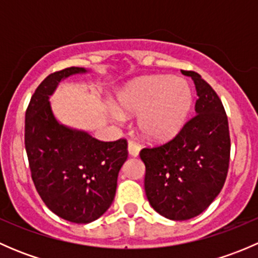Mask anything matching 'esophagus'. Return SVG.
Masks as SVG:
<instances>
[{"label":"esophagus","instance_id":"1","mask_svg":"<svg viewBox=\"0 0 258 258\" xmlns=\"http://www.w3.org/2000/svg\"><path fill=\"white\" fill-rule=\"evenodd\" d=\"M128 153L131 156H139L140 153V145L135 141H128Z\"/></svg>","mask_w":258,"mask_h":258}]
</instances>
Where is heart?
I'll use <instances>...</instances> for the list:
<instances>
[{
	"label": "heart",
	"instance_id": "b5f03b06",
	"mask_svg": "<svg viewBox=\"0 0 258 258\" xmlns=\"http://www.w3.org/2000/svg\"><path fill=\"white\" fill-rule=\"evenodd\" d=\"M119 110L141 113L139 130L150 141H166L181 130L189 106L191 90L186 81L167 76L139 80L118 93ZM117 108L112 113L116 119L123 118Z\"/></svg>",
	"mask_w": 258,
	"mask_h": 258
}]
</instances>
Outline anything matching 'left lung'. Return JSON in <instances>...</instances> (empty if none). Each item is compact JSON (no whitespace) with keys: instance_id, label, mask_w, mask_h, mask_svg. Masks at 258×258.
Returning <instances> with one entry per match:
<instances>
[{"instance_id":"1","label":"left lung","mask_w":258,"mask_h":258,"mask_svg":"<svg viewBox=\"0 0 258 258\" xmlns=\"http://www.w3.org/2000/svg\"><path fill=\"white\" fill-rule=\"evenodd\" d=\"M197 92L195 114L166 144L145 147V191L156 212L184 221L204 212L225 184L231 140L222 101L197 72L183 71Z\"/></svg>"}]
</instances>
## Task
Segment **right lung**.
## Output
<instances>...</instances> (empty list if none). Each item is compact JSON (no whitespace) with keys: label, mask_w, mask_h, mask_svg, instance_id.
<instances>
[{"label":"right lung","mask_w":258,"mask_h":258,"mask_svg":"<svg viewBox=\"0 0 258 258\" xmlns=\"http://www.w3.org/2000/svg\"><path fill=\"white\" fill-rule=\"evenodd\" d=\"M82 67L48 75L36 88L26 110L25 147L31 177L46 206L75 223L97 220L112 204L119 168L128 156L127 141H100L59 124L48 97L58 82Z\"/></svg>","instance_id":"1"}]
</instances>
